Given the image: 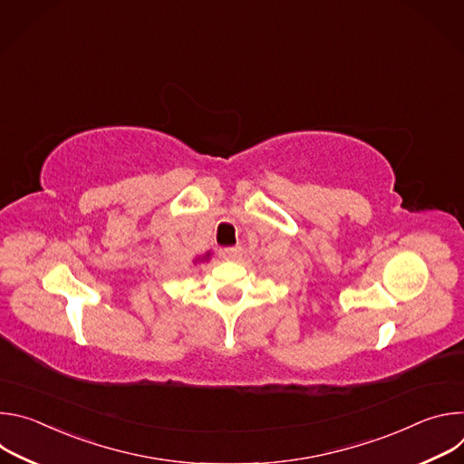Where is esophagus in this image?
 I'll list each match as a JSON object with an SVG mask.
<instances>
[{"instance_id": "34e87169", "label": "esophagus", "mask_w": 464, "mask_h": 464, "mask_svg": "<svg viewBox=\"0 0 464 464\" xmlns=\"http://www.w3.org/2000/svg\"><path fill=\"white\" fill-rule=\"evenodd\" d=\"M242 255V247L240 246H233V247H226L222 249V256L224 260H238Z\"/></svg>"}]
</instances>
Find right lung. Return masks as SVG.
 I'll return each mask as SVG.
<instances>
[{
    "label": "right lung",
    "mask_w": 464,
    "mask_h": 464,
    "mask_svg": "<svg viewBox=\"0 0 464 464\" xmlns=\"http://www.w3.org/2000/svg\"><path fill=\"white\" fill-rule=\"evenodd\" d=\"M211 258V251H206L204 255H198L192 262H194V266H196V264H200V262H208Z\"/></svg>",
    "instance_id": "add662e5"
}]
</instances>
